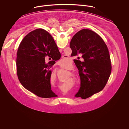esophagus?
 Instances as JSON below:
<instances>
[{"instance_id":"34e87169","label":"esophagus","mask_w":129,"mask_h":129,"mask_svg":"<svg viewBox=\"0 0 129 129\" xmlns=\"http://www.w3.org/2000/svg\"><path fill=\"white\" fill-rule=\"evenodd\" d=\"M59 51L61 52V51L62 52V49H60V50H59ZM58 65H60V63H59V62H58Z\"/></svg>"}]
</instances>
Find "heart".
I'll return each mask as SVG.
<instances>
[{
  "mask_svg": "<svg viewBox=\"0 0 129 129\" xmlns=\"http://www.w3.org/2000/svg\"><path fill=\"white\" fill-rule=\"evenodd\" d=\"M60 62H61V63L62 62L65 63V64H70V61H69V60L68 59H66V58H63V59H62L61 60H60ZM63 68L64 69H67V70H68L69 71H71L72 70V68L70 67H69V66H66V65L63 66ZM74 75V77H75V75ZM52 77H53V79H55V78L56 77V75H55V74H53V75L52 76Z\"/></svg>",
  "mask_w": 129,
  "mask_h": 129,
  "instance_id": "1",
  "label": "heart"
}]
</instances>
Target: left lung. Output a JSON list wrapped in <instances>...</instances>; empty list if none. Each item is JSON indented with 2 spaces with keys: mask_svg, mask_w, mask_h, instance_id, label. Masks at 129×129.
Masks as SVG:
<instances>
[{
  "mask_svg": "<svg viewBox=\"0 0 129 129\" xmlns=\"http://www.w3.org/2000/svg\"><path fill=\"white\" fill-rule=\"evenodd\" d=\"M71 56L82 55L84 61L77 60L81 87L76 97L85 99L102 91L111 73L110 56L107 45L98 34L88 29L77 32L70 43Z\"/></svg>",
  "mask_w": 129,
  "mask_h": 129,
  "instance_id": "left-lung-1",
  "label": "left lung"
}]
</instances>
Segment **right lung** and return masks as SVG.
Returning a JSON list of instances; mask_svg holds the SVG:
<instances>
[{"instance_id": "right-lung-1", "label": "right lung", "mask_w": 129, "mask_h": 129, "mask_svg": "<svg viewBox=\"0 0 129 129\" xmlns=\"http://www.w3.org/2000/svg\"><path fill=\"white\" fill-rule=\"evenodd\" d=\"M52 60L47 64L45 58ZM61 54L53 37L48 32L39 28L25 36L19 46L16 67L22 85L38 97L49 98L57 96L51 90V68Z\"/></svg>"}]
</instances>
